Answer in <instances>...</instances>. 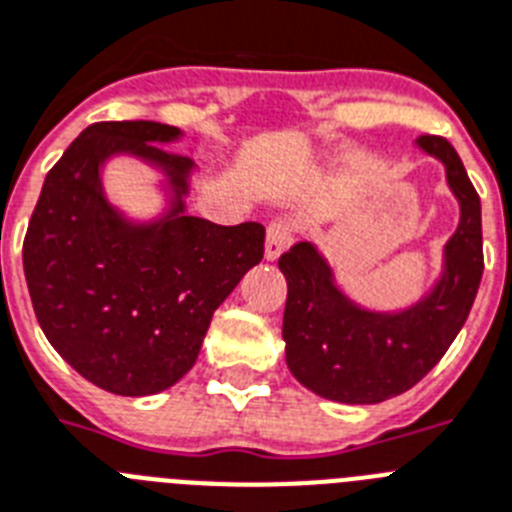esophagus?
Masks as SVG:
<instances>
[{
  "label": "esophagus",
  "mask_w": 512,
  "mask_h": 512,
  "mask_svg": "<svg viewBox=\"0 0 512 512\" xmlns=\"http://www.w3.org/2000/svg\"><path fill=\"white\" fill-rule=\"evenodd\" d=\"M294 242V228L289 220H273L265 234V260H278Z\"/></svg>",
  "instance_id": "1"
}]
</instances>
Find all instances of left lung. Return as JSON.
I'll list each match as a JSON object with an SVG mask.
<instances>
[{
	"label": "left lung",
	"instance_id": "8db88e82",
	"mask_svg": "<svg viewBox=\"0 0 512 512\" xmlns=\"http://www.w3.org/2000/svg\"><path fill=\"white\" fill-rule=\"evenodd\" d=\"M418 147L442 162L460 205L458 231L444 244L442 276L426 297L397 313L365 310L336 286L315 244H294L278 260L289 286L286 365L318 397L376 405L407 392L442 360L471 313L484 273L481 199L450 141L421 136Z\"/></svg>",
	"mask_w": 512,
	"mask_h": 512
}]
</instances>
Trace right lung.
<instances>
[{
	"label": "right lung",
	"instance_id": "right-lung-1",
	"mask_svg": "<svg viewBox=\"0 0 512 512\" xmlns=\"http://www.w3.org/2000/svg\"><path fill=\"white\" fill-rule=\"evenodd\" d=\"M181 131L112 120L81 131L41 186L23 242L33 313L86 381L123 397L168 389L197 363L213 313L263 260L260 223L218 226L186 215L194 162L162 144ZM139 156L166 176L169 210L136 224L101 186L110 156Z\"/></svg>",
	"mask_w": 512,
	"mask_h": 512
}]
</instances>
